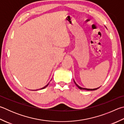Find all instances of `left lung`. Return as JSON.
Instances as JSON below:
<instances>
[{"instance_id":"8db88e82","label":"left lung","mask_w":124,"mask_h":124,"mask_svg":"<svg viewBox=\"0 0 124 124\" xmlns=\"http://www.w3.org/2000/svg\"><path fill=\"white\" fill-rule=\"evenodd\" d=\"M74 83H75V84L76 85V86H77L78 88H79L80 89H84V90H87V91H95V90H96V89H98L99 88H100V87H98V88H94V89H89V88H82V87H80V86H79V85H78L77 84H76V83L75 82V80H74Z\"/></svg>"}]
</instances>
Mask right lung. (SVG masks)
I'll use <instances>...</instances> for the list:
<instances>
[{
	"mask_svg": "<svg viewBox=\"0 0 124 124\" xmlns=\"http://www.w3.org/2000/svg\"><path fill=\"white\" fill-rule=\"evenodd\" d=\"M49 83H48V84H47L46 85V86H44V87H43V88H40V89H39H39H44V88H46L47 86H48V85H49ZM38 90H39V89H36V90H35V91H38Z\"/></svg>",
	"mask_w": 124,
	"mask_h": 124,
	"instance_id": "right-lung-1",
	"label": "right lung"
}]
</instances>
